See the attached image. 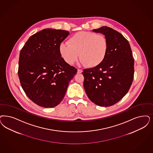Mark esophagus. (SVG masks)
<instances>
[{
    "mask_svg": "<svg viewBox=\"0 0 153 153\" xmlns=\"http://www.w3.org/2000/svg\"><path fill=\"white\" fill-rule=\"evenodd\" d=\"M82 72V70L79 69H77V74H81Z\"/></svg>",
    "mask_w": 153,
    "mask_h": 153,
    "instance_id": "obj_1",
    "label": "esophagus"
}]
</instances>
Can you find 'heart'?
<instances>
[{"label": "heart", "instance_id": "heart-1", "mask_svg": "<svg viewBox=\"0 0 153 153\" xmlns=\"http://www.w3.org/2000/svg\"><path fill=\"white\" fill-rule=\"evenodd\" d=\"M68 43H62L59 46L64 60L73 65L80 56L81 63L89 68L98 67L104 61L108 48L105 36L94 32H77L69 39Z\"/></svg>", "mask_w": 153, "mask_h": 153}]
</instances>
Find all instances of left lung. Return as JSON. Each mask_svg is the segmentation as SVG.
Masks as SVG:
<instances>
[{
  "instance_id": "8db88e82",
  "label": "left lung",
  "mask_w": 153,
  "mask_h": 153,
  "mask_svg": "<svg viewBox=\"0 0 153 153\" xmlns=\"http://www.w3.org/2000/svg\"><path fill=\"white\" fill-rule=\"evenodd\" d=\"M93 32L105 36L108 48L100 65L84 70V87L92 102L108 107L121 100L130 89L134 77V59L129 42L119 32L105 26Z\"/></svg>"
}]
</instances>
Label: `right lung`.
<instances>
[{
	"label": "right lung",
	"mask_w": 153,
	"mask_h": 153,
	"mask_svg": "<svg viewBox=\"0 0 153 153\" xmlns=\"http://www.w3.org/2000/svg\"><path fill=\"white\" fill-rule=\"evenodd\" d=\"M69 34L64 30L45 29L30 37L21 49L19 77L25 94L37 105H58L77 73L59 52L60 45Z\"/></svg>",
	"instance_id": "right-lung-1"
}]
</instances>
